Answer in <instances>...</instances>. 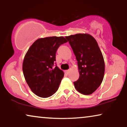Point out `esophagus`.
Instances as JSON below:
<instances>
[{"label":"esophagus","instance_id":"1","mask_svg":"<svg viewBox=\"0 0 127 127\" xmlns=\"http://www.w3.org/2000/svg\"><path fill=\"white\" fill-rule=\"evenodd\" d=\"M71 69H68V70H66L65 72L67 73V74H68V73L70 72V71H71Z\"/></svg>","mask_w":127,"mask_h":127}]
</instances>
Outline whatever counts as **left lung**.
<instances>
[{
    "label": "left lung",
    "mask_w": 127,
    "mask_h": 127,
    "mask_svg": "<svg viewBox=\"0 0 127 127\" xmlns=\"http://www.w3.org/2000/svg\"><path fill=\"white\" fill-rule=\"evenodd\" d=\"M77 61L79 78L73 82L80 94L88 95L95 91L103 82L105 63L97 41L88 33L65 36Z\"/></svg>",
    "instance_id": "obj_1"
}]
</instances>
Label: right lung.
<instances>
[{
	"mask_svg": "<svg viewBox=\"0 0 127 127\" xmlns=\"http://www.w3.org/2000/svg\"><path fill=\"white\" fill-rule=\"evenodd\" d=\"M67 41L63 36L39 38L28 49L23 62V72L36 95L48 97L57 91L64 73L58 66L54 67L56 52L60 45Z\"/></svg>",
	"mask_w": 127,
	"mask_h": 127,
	"instance_id": "add662e5",
	"label": "right lung"
}]
</instances>
